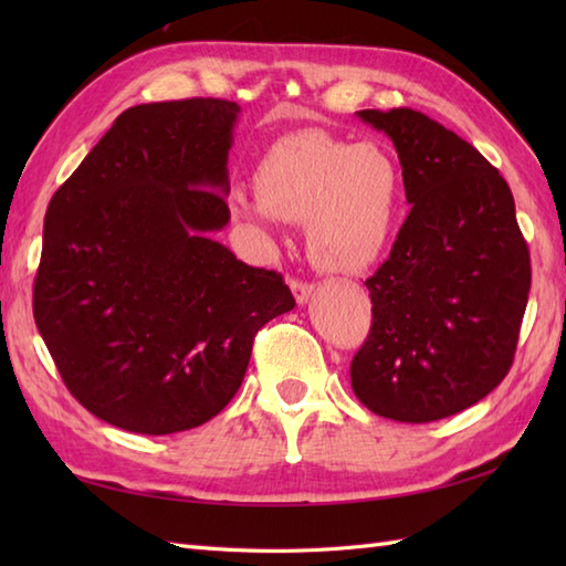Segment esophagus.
<instances>
[{"label": "esophagus", "mask_w": 566, "mask_h": 566, "mask_svg": "<svg viewBox=\"0 0 566 566\" xmlns=\"http://www.w3.org/2000/svg\"><path fill=\"white\" fill-rule=\"evenodd\" d=\"M292 294L296 298V304H306L311 296H314L316 292V284H308V282H298V280H292Z\"/></svg>", "instance_id": "esophagus-1"}]
</instances>
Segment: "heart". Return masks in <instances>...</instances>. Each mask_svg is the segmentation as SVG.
Wrapping results in <instances>:
<instances>
[{
    "mask_svg": "<svg viewBox=\"0 0 566 566\" xmlns=\"http://www.w3.org/2000/svg\"><path fill=\"white\" fill-rule=\"evenodd\" d=\"M258 201L233 197V216L252 231L274 221L304 223L306 252L318 270L359 274L387 250L401 175L375 143H350L308 128L274 140L252 172Z\"/></svg>",
    "mask_w": 566,
    "mask_h": 566,
    "instance_id": "obj_1",
    "label": "heart"
}]
</instances>
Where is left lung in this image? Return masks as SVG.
Instances as JSON below:
<instances>
[{"mask_svg":"<svg viewBox=\"0 0 566 566\" xmlns=\"http://www.w3.org/2000/svg\"><path fill=\"white\" fill-rule=\"evenodd\" d=\"M357 116L391 138L411 213L365 282L371 328L353 357V391L371 413L430 423L509 375L531 252L506 179L476 148L413 109Z\"/></svg>","mask_w":566,"mask_h":566,"instance_id":"8db88e82","label":"left lung"}]
</instances>
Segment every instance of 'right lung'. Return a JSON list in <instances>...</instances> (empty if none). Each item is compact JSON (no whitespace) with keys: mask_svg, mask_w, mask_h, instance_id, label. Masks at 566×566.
<instances>
[{"mask_svg":"<svg viewBox=\"0 0 566 566\" xmlns=\"http://www.w3.org/2000/svg\"><path fill=\"white\" fill-rule=\"evenodd\" d=\"M240 106H130L45 211L33 318L90 413L170 436L221 413L252 340L296 306L282 274L211 233L231 221L228 150Z\"/></svg>","mask_w":566,"mask_h":566,"instance_id":"right-lung-1","label":"right lung"}]
</instances>
